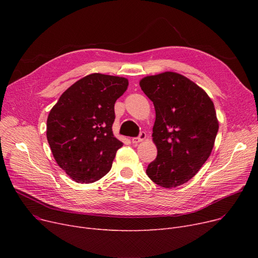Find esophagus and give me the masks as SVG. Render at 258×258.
<instances>
[{"label": "esophagus", "mask_w": 258, "mask_h": 258, "mask_svg": "<svg viewBox=\"0 0 258 258\" xmlns=\"http://www.w3.org/2000/svg\"><path fill=\"white\" fill-rule=\"evenodd\" d=\"M145 138H146V134H145L144 132H141V133L139 134V136H138V137H134V138H132V142H133L134 144H137V143H139V142L143 141Z\"/></svg>", "instance_id": "esophagus-1"}]
</instances>
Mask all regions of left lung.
Masks as SVG:
<instances>
[{
    "label": "left lung",
    "mask_w": 258,
    "mask_h": 258,
    "mask_svg": "<svg viewBox=\"0 0 258 258\" xmlns=\"http://www.w3.org/2000/svg\"><path fill=\"white\" fill-rule=\"evenodd\" d=\"M140 87L156 110L153 140L158 155L146 173L161 187L180 186L211 154L219 131L213 102L194 81L174 72L146 76Z\"/></svg>",
    "instance_id": "8db88e82"
}]
</instances>
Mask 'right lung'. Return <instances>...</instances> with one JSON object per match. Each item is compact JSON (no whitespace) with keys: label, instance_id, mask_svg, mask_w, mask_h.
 I'll return each instance as SVG.
<instances>
[{"label":"right lung","instance_id":"1","mask_svg":"<svg viewBox=\"0 0 258 258\" xmlns=\"http://www.w3.org/2000/svg\"><path fill=\"white\" fill-rule=\"evenodd\" d=\"M128 86L124 77L90 74L66 90L47 119L53 157L77 183H93L110 171L123 145L113 134L114 105Z\"/></svg>","mask_w":258,"mask_h":258}]
</instances>
